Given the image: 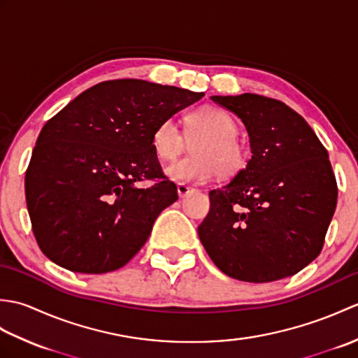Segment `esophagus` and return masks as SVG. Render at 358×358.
Listing matches in <instances>:
<instances>
[{
    "instance_id": "1",
    "label": "esophagus",
    "mask_w": 358,
    "mask_h": 358,
    "mask_svg": "<svg viewBox=\"0 0 358 358\" xmlns=\"http://www.w3.org/2000/svg\"><path fill=\"white\" fill-rule=\"evenodd\" d=\"M194 191H195V189L191 187V186H187V185H178L177 186V192H178L180 199H185L186 195H189V194L194 192Z\"/></svg>"
}]
</instances>
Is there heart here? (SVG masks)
I'll return each instance as SVG.
<instances>
[{
  "instance_id": "obj_1",
  "label": "heart",
  "mask_w": 358,
  "mask_h": 358,
  "mask_svg": "<svg viewBox=\"0 0 358 358\" xmlns=\"http://www.w3.org/2000/svg\"><path fill=\"white\" fill-rule=\"evenodd\" d=\"M238 124L229 112L217 106H204L185 118L181 132L172 118H166L152 132V148L159 159L169 162L191 144L192 155L166 167V175L175 183H204L217 172L229 178L245 169L248 150L238 138Z\"/></svg>"
}]
</instances>
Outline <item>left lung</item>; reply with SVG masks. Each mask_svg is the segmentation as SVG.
Returning a JSON list of instances; mask_svg holds the SVG:
<instances>
[{"label":"left lung","mask_w":358,"mask_h":358,"mask_svg":"<svg viewBox=\"0 0 358 358\" xmlns=\"http://www.w3.org/2000/svg\"><path fill=\"white\" fill-rule=\"evenodd\" d=\"M241 118L252 157L209 192L199 237L217 268L268 283L300 272L322 252L337 206L328 150L289 106L255 94L212 96Z\"/></svg>","instance_id":"1"}]
</instances>
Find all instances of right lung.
Wrapping results in <instances>:
<instances>
[{
    "mask_svg": "<svg viewBox=\"0 0 358 358\" xmlns=\"http://www.w3.org/2000/svg\"><path fill=\"white\" fill-rule=\"evenodd\" d=\"M175 86L110 80L87 89L41 129L26 203L41 252L64 269L123 268L178 200L154 148L155 126L203 98ZM141 180H152L140 188Z\"/></svg>",
    "mask_w": 358,
    "mask_h": 358,
    "instance_id": "add662e5",
    "label": "right lung"
}]
</instances>
